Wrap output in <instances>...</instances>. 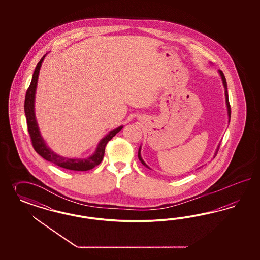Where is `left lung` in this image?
I'll use <instances>...</instances> for the list:
<instances>
[{
  "label": "left lung",
  "instance_id": "8db88e82",
  "mask_svg": "<svg viewBox=\"0 0 260 260\" xmlns=\"http://www.w3.org/2000/svg\"><path fill=\"white\" fill-rule=\"evenodd\" d=\"M219 73H220L221 78H222V81H223V85H224V87H225V96H226V104H227V108H228V114L229 117L231 118V106H230V102H229V96H228V90H227V82H226V78H225V75H224V73L222 72V71H219ZM219 150V146H218V148H217V150H216V153H215V155L217 154V151ZM138 158H139V160L141 161L142 164L144 166H146L147 168H149L148 165L143 161V159H142L141 155H140V149H139V151H138ZM150 169V168H149Z\"/></svg>",
  "mask_w": 260,
  "mask_h": 260
}]
</instances>
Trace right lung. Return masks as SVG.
I'll use <instances>...</instances> for the list:
<instances>
[{
    "instance_id": "obj_1",
    "label": "right lung",
    "mask_w": 260,
    "mask_h": 260,
    "mask_svg": "<svg viewBox=\"0 0 260 260\" xmlns=\"http://www.w3.org/2000/svg\"><path fill=\"white\" fill-rule=\"evenodd\" d=\"M44 58H45V56L40 60L39 63H37V66L35 68V71L32 75L31 83L26 90L25 99H24V113H25V117H26L27 129H28V134H29L30 139H31L32 146H33L35 151L42 157L45 158L46 160L55 164V165L62 167L63 169H68L71 171H82V172L91 170L102 162L107 144L115 134L122 129L123 126H119L117 128L111 131L105 138H103L101 142L99 143L94 154L87 159H71V158L62 157V156L54 153L52 150H49L40 134L39 128H38L37 122L35 119V113H34L35 91H36V87H37L40 68L44 61Z\"/></svg>"
}]
</instances>
